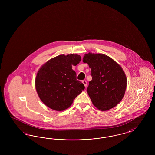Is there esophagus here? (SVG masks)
<instances>
[{
	"label": "esophagus",
	"instance_id": "esophagus-1",
	"mask_svg": "<svg viewBox=\"0 0 155 155\" xmlns=\"http://www.w3.org/2000/svg\"><path fill=\"white\" fill-rule=\"evenodd\" d=\"M82 82L84 84V86L86 87H87V82L86 81H85V80H84V81H82Z\"/></svg>",
	"mask_w": 155,
	"mask_h": 155
}]
</instances>
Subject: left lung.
Here are the masks:
<instances>
[{"label": "left lung", "instance_id": "obj_1", "mask_svg": "<svg viewBox=\"0 0 155 155\" xmlns=\"http://www.w3.org/2000/svg\"><path fill=\"white\" fill-rule=\"evenodd\" d=\"M83 62L91 70L92 79L87 92L92 104L101 111L114 107L123 98L127 87L123 68L110 57L101 53L85 54Z\"/></svg>", "mask_w": 155, "mask_h": 155}]
</instances>
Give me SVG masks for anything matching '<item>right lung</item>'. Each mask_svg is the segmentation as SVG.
Instances as JSON below:
<instances>
[{"mask_svg": "<svg viewBox=\"0 0 155 155\" xmlns=\"http://www.w3.org/2000/svg\"><path fill=\"white\" fill-rule=\"evenodd\" d=\"M81 60L78 54H60L41 67L35 78V88L46 106L54 110H64L85 89L72 69Z\"/></svg>", "mask_w": 155, "mask_h": 155, "instance_id": "add662e5", "label": "right lung"}]
</instances>
